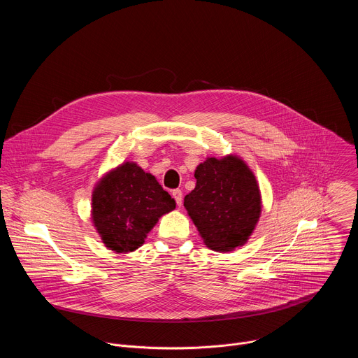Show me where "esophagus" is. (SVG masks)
<instances>
[{"instance_id": "1", "label": "esophagus", "mask_w": 358, "mask_h": 358, "mask_svg": "<svg viewBox=\"0 0 358 358\" xmlns=\"http://www.w3.org/2000/svg\"><path fill=\"white\" fill-rule=\"evenodd\" d=\"M171 195H173V198L176 199L177 206L181 207V203H182V191H181V189H173Z\"/></svg>"}]
</instances>
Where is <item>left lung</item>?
I'll return each mask as SVG.
<instances>
[{"label": "left lung", "instance_id": "1", "mask_svg": "<svg viewBox=\"0 0 358 358\" xmlns=\"http://www.w3.org/2000/svg\"><path fill=\"white\" fill-rule=\"evenodd\" d=\"M194 177L195 188L184 207L208 248L218 252L243 245L262 211L259 185L249 167L236 156L210 157Z\"/></svg>", "mask_w": 358, "mask_h": 358}]
</instances>
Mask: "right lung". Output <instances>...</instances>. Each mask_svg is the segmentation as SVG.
<instances>
[{
	"mask_svg": "<svg viewBox=\"0 0 358 358\" xmlns=\"http://www.w3.org/2000/svg\"><path fill=\"white\" fill-rule=\"evenodd\" d=\"M176 201L155 176L136 163H123L101 178L92 195V220L103 243L117 252H133L144 243L160 217Z\"/></svg>",
	"mask_w": 358,
	"mask_h": 358,
	"instance_id": "obj_1",
	"label": "right lung"
}]
</instances>
